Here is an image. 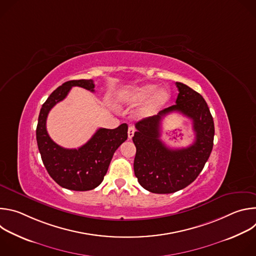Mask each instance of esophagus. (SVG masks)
<instances>
[{
  "label": "esophagus",
  "mask_w": 256,
  "mask_h": 256,
  "mask_svg": "<svg viewBox=\"0 0 256 256\" xmlns=\"http://www.w3.org/2000/svg\"><path fill=\"white\" fill-rule=\"evenodd\" d=\"M134 126H130L128 130V140H132V138L134 136Z\"/></svg>",
  "instance_id": "obj_1"
}]
</instances>
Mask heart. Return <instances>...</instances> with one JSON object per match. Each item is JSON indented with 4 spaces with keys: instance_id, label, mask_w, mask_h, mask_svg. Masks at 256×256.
<instances>
[{
    "instance_id": "b5f03b06",
    "label": "heart",
    "mask_w": 256,
    "mask_h": 256,
    "mask_svg": "<svg viewBox=\"0 0 256 256\" xmlns=\"http://www.w3.org/2000/svg\"><path fill=\"white\" fill-rule=\"evenodd\" d=\"M157 89L158 87L153 84L142 85L124 93L122 98L132 104H142L149 100L140 112V116L149 118L157 114L170 99V92L167 89Z\"/></svg>"
}]
</instances>
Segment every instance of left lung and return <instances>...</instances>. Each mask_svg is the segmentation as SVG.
<instances>
[{"mask_svg":"<svg viewBox=\"0 0 256 256\" xmlns=\"http://www.w3.org/2000/svg\"><path fill=\"white\" fill-rule=\"evenodd\" d=\"M176 104L138 122L132 136L136 148L134 175L144 190L154 194H172L190 186L212 150L214 126L206 100L186 84L176 82ZM174 111L193 120L196 140L188 148L170 150L160 140L162 118Z\"/></svg>","mask_w":256,"mask_h":256,"instance_id":"left-lung-1","label":"left lung"}]
</instances>
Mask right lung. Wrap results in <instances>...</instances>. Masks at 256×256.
I'll use <instances>...</instances> for the list:
<instances>
[{"instance_id": "1", "label": "right lung", "mask_w": 256, "mask_h": 256, "mask_svg": "<svg viewBox=\"0 0 256 256\" xmlns=\"http://www.w3.org/2000/svg\"><path fill=\"white\" fill-rule=\"evenodd\" d=\"M75 86L91 92H94L95 87L93 80H72L56 88L40 109L36 140L44 165L56 184L66 190L86 192L94 190L102 182L114 152L128 138V124H122L114 130H97L79 149H64L56 144L46 130L48 112Z\"/></svg>"}]
</instances>
